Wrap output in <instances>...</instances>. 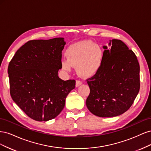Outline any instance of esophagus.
Listing matches in <instances>:
<instances>
[{
	"mask_svg": "<svg viewBox=\"0 0 151 151\" xmlns=\"http://www.w3.org/2000/svg\"><path fill=\"white\" fill-rule=\"evenodd\" d=\"M82 83H82L81 81H80V80H77V81H76V86L77 88V87H79L80 85H81Z\"/></svg>",
	"mask_w": 151,
	"mask_h": 151,
	"instance_id": "obj_1",
	"label": "esophagus"
}]
</instances>
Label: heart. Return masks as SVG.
Wrapping results in <instances>:
<instances>
[{
  "instance_id": "heart-1",
  "label": "heart",
  "mask_w": 151,
  "mask_h": 151,
  "mask_svg": "<svg viewBox=\"0 0 151 151\" xmlns=\"http://www.w3.org/2000/svg\"><path fill=\"white\" fill-rule=\"evenodd\" d=\"M66 60L61 61L62 68L70 71L76 67L80 76L89 78L96 75L101 67L104 51L99 45L91 40H83L71 45L65 52Z\"/></svg>"
}]
</instances>
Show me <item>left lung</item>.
I'll return each mask as SVG.
<instances>
[{
  "instance_id": "8db88e82",
  "label": "left lung",
  "mask_w": 151,
  "mask_h": 151,
  "mask_svg": "<svg viewBox=\"0 0 151 151\" xmlns=\"http://www.w3.org/2000/svg\"><path fill=\"white\" fill-rule=\"evenodd\" d=\"M101 68L87 79L90 93L86 106L94 115L113 117L127 111L140 89V66L132 50L120 40H109Z\"/></svg>"
}]
</instances>
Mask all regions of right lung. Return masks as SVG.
<instances>
[{"mask_svg": "<svg viewBox=\"0 0 151 151\" xmlns=\"http://www.w3.org/2000/svg\"><path fill=\"white\" fill-rule=\"evenodd\" d=\"M63 38L28 41L17 50L8 66L10 94L29 118L46 122L58 116L65 106L76 81L58 76L62 68Z\"/></svg>", "mask_w": 151, "mask_h": 151, "instance_id": "add662e5", "label": "right lung"}]
</instances>
